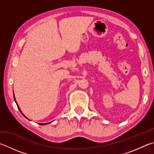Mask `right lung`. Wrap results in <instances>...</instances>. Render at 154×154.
Segmentation results:
<instances>
[{
	"instance_id": "add662e5",
	"label": "right lung",
	"mask_w": 154,
	"mask_h": 154,
	"mask_svg": "<svg viewBox=\"0 0 154 154\" xmlns=\"http://www.w3.org/2000/svg\"><path fill=\"white\" fill-rule=\"evenodd\" d=\"M13 96H14V100H15V103H16L17 106V108H18V109H19V111H20V112H21L22 114H23V116L24 117H26V118L27 119H28L27 118V117H26V116L24 115V114H23V112H22L21 110V109H20V108H19V105L17 104V102H16V100H15V95H14V92H13ZM28 120H29V119H28ZM29 121H30V120H29ZM52 122V121H51V122H46V123H40V124H39V125H48V124H50V122Z\"/></svg>"
}]
</instances>
